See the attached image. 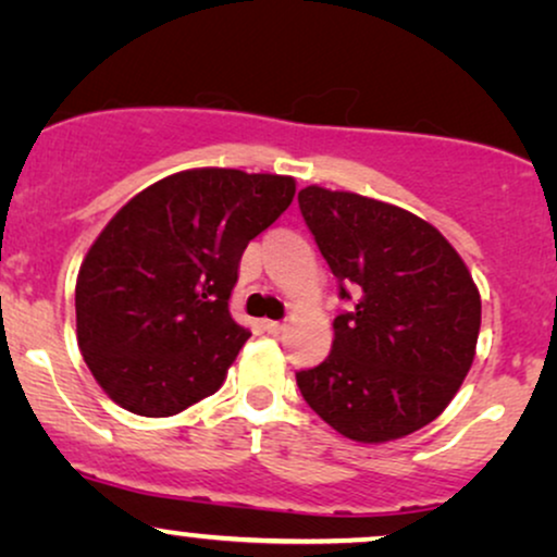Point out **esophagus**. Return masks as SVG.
Returning <instances> with one entry per match:
<instances>
[{"label":"esophagus","instance_id":"34e87169","mask_svg":"<svg viewBox=\"0 0 557 557\" xmlns=\"http://www.w3.org/2000/svg\"><path fill=\"white\" fill-rule=\"evenodd\" d=\"M262 326H264L267 334H272V336L283 334V331H285V323H280V321H264Z\"/></svg>","mask_w":557,"mask_h":557}]
</instances>
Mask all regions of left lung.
I'll return each instance as SVG.
<instances>
[{
  "label": "left lung",
  "mask_w": 557,
  "mask_h": 557,
  "mask_svg": "<svg viewBox=\"0 0 557 557\" xmlns=\"http://www.w3.org/2000/svg\"><path fill=\"white\" fill-rule=\"evenodd\" d=\"M300 213L342 298L334 344L295 372L306 404L362 445L419 432L460 391L475 357L481 293L455 246L424 218L344 189L308 185Z\"/></svg>",
  "instance_id": "left-lung-1"
}]
</instances>
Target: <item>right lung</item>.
Returning a JSON list of instances; mask_svg holds the SVG:
<instances>
[{
  "instance_id": "obj_1",
  "label": "right lung",
  "mask_w": 557,
  "mask_h": 557,
  "mask_svg": "<svg viewBox=\"0 0 557 557\" xmlns=\"http://www.w3.org/2000/svg\"><path fill=\"white\" fill-rule=\"evenodd\" d=\"M293 197L285 174L197 166L110 218L76 274V342L117 406L174 417L221 388L251 336L228 311L238 262Z\"/></svg>"
}]
</instances>
